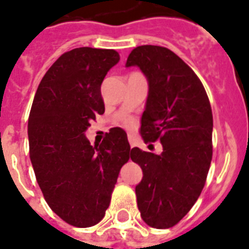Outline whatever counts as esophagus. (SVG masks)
<instances>
[{
	"label": "esophagus",
	"mask_w": 249,
	"mask_h": 249,
	"mask_svg": "<svg viewBox=\"0 0 249 249\" xmlns=\"http://www.w3.org/2000/svg\"><path fill=\"white\" fill-rule=\"evenodd\" d=\"M128 139H129V143H130V147H131V148H133V147H134V145H135L134 137H133V135H129Z\"/></svg>",
	"instance_id": "34e87169"
}]
</instances>
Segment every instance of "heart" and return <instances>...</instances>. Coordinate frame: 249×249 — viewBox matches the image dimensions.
Returning <instances> with one entry per match:
<instances>
[{
    "instance_id": "obj_1",
    "label": "heart",
    "mask_w": 249,
    "mask_h": 249,
    "mask_svg": "<svg viewBox=\"0 0 249 249\" xmlns=\"http://www.w3.org/2000/svg\"><path fill=\"white\" fill-rule=\"evenodd\" d=\"M125 126H128V128H131L133 125H134V120L133 119H126V120L124 121Z\"/></svg>"
}]
</instances>
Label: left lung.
<instances>
[{
  "label": "left lung",
  "mask_w": 249,
  "mask_h": 249,
  "mask_svg": "<svg viewBox=\"0 0 249 249\" xmlns=\"http://www.w3.org/2000/svg\"><path fill=\"white\" fill-rule=\"evenodd\" d=\"M148 82L141 135L162 144L160 155L131 148L142 167L135 187L143 221L156 229L177 225L205 187L212 160V111L201 80L178 54L161 46H139L126 60Z\"/></svg>",
  "instance_id": "8db88e82"
}]
</instances>
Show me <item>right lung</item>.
<instances>
[{"label": "right lung", "instance_id": "add662e5", "mask_svg": "<svg viewBox=\"0 0 249 249\" xmlns=\"http://www.w3.org/2000/svg\"><path fill=\"white\" fill-rule=\"evenodd\" d=\"M119 60L115 50L65 52L40 80L29 114V153L38 185L52 211L78 228L104 219L130 156L123 129H111L94 147L86 137L90 121L105 112L101 84Z\"/></svg>", "mask_w": 249, "mask_h": 249}]
</instances>
